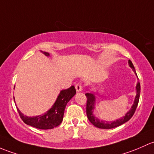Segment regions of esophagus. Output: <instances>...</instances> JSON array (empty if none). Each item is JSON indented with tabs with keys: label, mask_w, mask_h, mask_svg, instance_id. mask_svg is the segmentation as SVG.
<instances>
[{
	"label": "esophagus",
	"mask_w": 154,
	"mask_h": 154,
	"mask_svg": "<svg viewBox=\"0 0 154 154\" xmlns=\"http://www.w3.org/2000/svg\"><path fill=\"white\" fill-rule=\"evenodd\" d=\"M75 90H76L77 92H81L82 90V86L80 83L76 84L75 86Z\"/></svg>",
	"instance_id": "obj_1"
}]
</instances>
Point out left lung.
I'll use <instances>...</instances> for the list:
<instances>
[{
    "mask_svg": "<svg viewBox=\"0 0 154 154\" xmlns=\"http://www.w3.org/2000/svg\"><path fill=\"white\" fill-rule=\"evenodd\" d=\"M128 64H129L130 66L132 68V69L134 70V72H135L136 75L137 76V74H136L135 68H134V64H132L131 60L128 61ZM138 78V77H137ZM136 96L135 97V100H134V103L133 104V106L131 107V110H129L125 116L121 119H119L116 120V121L112 122H107V121H102V120L99 119L98 118H96L94 115H93V112L94 110V106H95V101H96V96L93 93H88L85 94L87 97V107H86V112H87V116H88V118L89 121L92 123L94 126H96V128H101V129H111V128H116V127L120 126V125H123L124 123L127 122L128 121H129L131 119V117L134 116V112L136 111V109L137 107L138 103H139V96H140V83L138 82L137 85H136Z\"/></svg>",
    "mask_w": 154,
    "mask_h": 154,
    "instance_id": "left-lung-1",
    "label": "left lung"
}]
</instances>
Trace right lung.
Listing matches in <instances>:
<instances>
[{"mask_svg":"<svg viewBox=\"0 0 154 154\" xmlns=\"http://www.w3.org/2000/svg\"><path fill=\"white\" fill-rule=\"evenodd\" d=\"M43 53L46 56H50V54L48 53H46V52H43ZM75 93H76V91L74 86H71L69 88L61 90L53 107L45 113L37 116L28 117L23 115L18 110V107H17V110L18 111L19 116L25 124L34 127L38 129H53L61 123L66 104L75 96Z\"/></svg>","mask_w":154,"mask_h":154,"instance_id":"obj_1","label":"right lung"}]
</instances>
